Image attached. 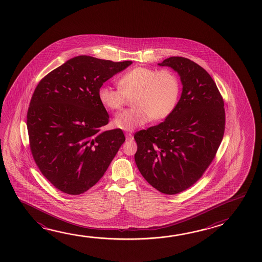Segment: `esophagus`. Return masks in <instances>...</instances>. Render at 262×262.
Masks as SVG:
<instances>
[{
	"mask_svg": "<svg viewBox=\"0 0 262 262\" xmlns=\"http://www.w3.org/2000/svg\"><path fill=\"white\" fill-rule=\"evenodd\" d=\"M125 136H126V140L127 141H130V140L133 139V133H125Z\"/></svg>",
	"mask_w": 262,
	"mask_h": 262,
	"instance_id": "1",
	"label": "esophagus"
}]
</instances>
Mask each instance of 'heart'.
<instances>
[{
  "instance_id": "b5f03b06",
  "label": "heart",
  "mask_w": 262,
  "mask_h": 262,
  "mask_svg": "<svg viewBox=\"0 0 262 262\" xmlns=\"http://www.w3.org/2000/svg\"><path fill=\"white\" fill-rule=\"evenodd\" d=\"M119 89L107 85L98 91L99 102L110 111H118L132 99L134 107L117 114L114 125L119 129L132 132L148 123L165 120L174 112L179 101L181 84L174 72L136 67L118 80Z\"/></svg>"
}]
</instances>
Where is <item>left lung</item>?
<instances>
[{
	"label": "left lung",
	"mask_w": 262,
	"mask_h": 262,
	"mask_svg": "<svg viewBox=\"0 0 262 262\" xmlns=\"http://www.w3.org/2000/svg\"><path fill=\"white\" fill-rule=\"evenodd\" d=\"M158 64L178 73L183 91L167 119L134 134V158L152 187L176 194L198 182L214 160L225 132V107L213 78L199 64L182 56Z\"/></svg>",
	"instance_id": "left-lung-1"
}]
</instances>
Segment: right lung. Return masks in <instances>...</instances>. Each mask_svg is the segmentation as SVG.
<instances>
[{
    "mask_svg": "<svg viewBox=\"0 0 262 262\" xmlns=\"http://www.w3.org/2000/svg\"><path fill=\"white\" fill-rule=\"evenodd\" d=\"M132 64L76 56L35 88L26 121L31 152L43 176L63 193L77 195L96 185L125 142L120 129L100 130L108 114L98 91Z\"/></svg>",
    "mask_w": 262,
    "mask_h": 262,
    "instance_id": "right-lung-1",
    "label": "right lung"
}]
</instances>
